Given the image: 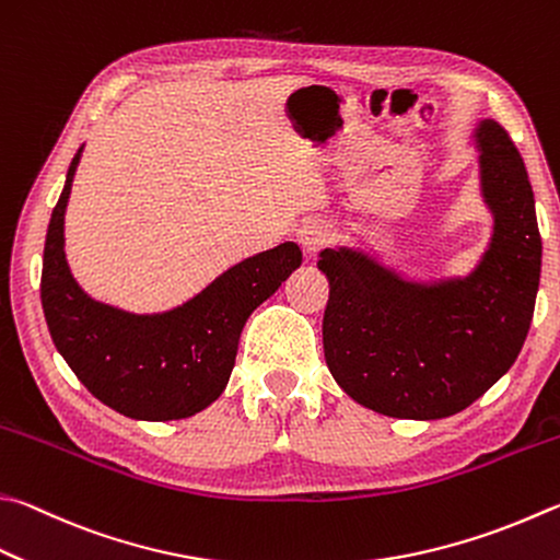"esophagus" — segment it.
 Here are the masks:
<instances>
[{"label":"esophagus","mask_w":560,"mask_h":560,"mask_svg":"<svg viewBox=\"0 0 560 560\" xmlns=\"http://www.w3.org/2000/svg\"><path fill=\"white\" fill-rule=\"evenodd\" d=\"M330 237H332V230L328 222H323V220H311V222H306V225H301L296 232L299 245L303 247V252H308V254H315L318 249H323L330 242Z\"/></svg>","instance_id":"34e87169"}]
</instances>
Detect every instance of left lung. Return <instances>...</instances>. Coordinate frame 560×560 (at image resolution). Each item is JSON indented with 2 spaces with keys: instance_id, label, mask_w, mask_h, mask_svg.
I'll list each match as a JSON object with an SVG mask.
<instances>
[{
  "instance_id": "1",
  "label": "left lung",
  "mask_w": 560,
  "mask_h": 560,
  "mask_svg": "<svg viewBox=\"0 0 560 560\" xmlns=\"http://www.w3.org/2000/svg\"><path fill=\"white\" fill-rule=\"evenodd\" d=\"M480 188L494 228L463 279H401L370 254L323 249L328 370L345 394L392 419L433 421L470 406L520 358L541 277L534 190L494 119L475 129Z\"/></svg>"
}]
</instances>
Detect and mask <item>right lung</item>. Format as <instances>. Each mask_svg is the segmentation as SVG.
Returning <instances> with one entry per match:
<instances>
[{"mask_svg":"<svg viewBox=\"0 0 560 560\" xmlns=\"http://www.w3.org/2000/svg\"><path fill=\"white\" fill-rule=\"evenodd\" d=\"M83 147L68 166L48 222L40 306L56 350L88 392L139 421L188 419L228 386L252 311L301 267L293 242L235 264L198 296L166 313L137 315L90 299L66 261V208Z\"/></svg>","mask_w":560,"mask_h":560,"instance_id":"add662e5","label":"right lung"}]
</instances>
